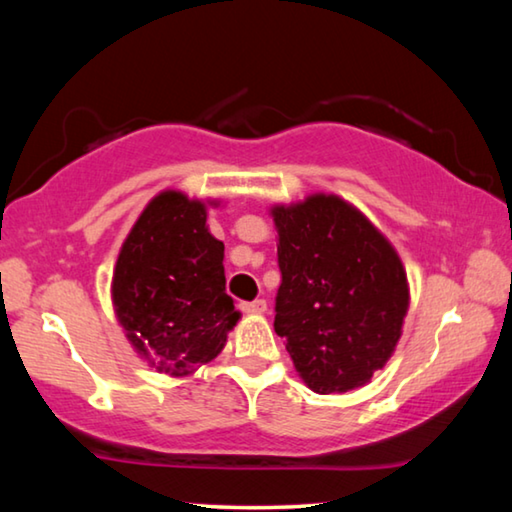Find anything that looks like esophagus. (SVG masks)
Returning <instances> with one entry per match:
<instances>
[{"label":"esophagus","mask_w":512,"mask_h":512,"mask_svg":"<svg viewBox=\"0 0 512 512\" xmlns=\"http://www.w3.org/2000/svg\"><path fill=\"white\" fill-rule=\"evenodd\" d=\"M266 307H268L266 300H262V298H257L253 302H241V309L248 311V314H264Z\"/></svg>","instance_id":"34e87169"}]
</instances>
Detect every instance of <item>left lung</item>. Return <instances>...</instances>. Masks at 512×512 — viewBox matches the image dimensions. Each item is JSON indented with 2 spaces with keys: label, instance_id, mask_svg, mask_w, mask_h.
<instances>
[{
  "label": "left lung",
  "instance_id": "obj_1",
  "mask_svg": "<svg viewBox=\"0 0 512 512\" xmlns=\"http://www.w3.org/2000/svg\"><path fill=\"white\" fill-rule=\"evenodd\" d=\"M275 332L305 384L320 395L370 381L400 341L409 307L406 273L393 246L336 196L275 207Z\"/></svg>",
  "mask_w": 512,
  "mask_h": 512
}]
</instances>
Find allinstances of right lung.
Instances as JSON below:
<instances>
[{"label":"right lung","mask_w":512,"mask_h":512,"mask_svg":"<svg viewBox=\"0 0 512 512\" xmlns=\"http://www.w3.org/2000/svg\"><path fill=\"white\" fill-rule=\"evenodd\" d=\"M205 221L203 203L180 192L155 196L121 246L112 277L128 341L173 377L212 361L239 320L225 293L223 241Z\"/></svg>","instance_id":"add662e5"}]
</instances>
